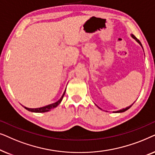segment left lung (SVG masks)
Returning a JSON list of instances; mask_svg holds the SVG:
<instances>
[{
    "mask_svg": "<svg viewBox=\"0 0 155 155\" xmlns=\"http://www.w3.org/2000/svg\"><path fill=\"white\" fill-rule=\"evenodd\" d=\"M131 37H132L133 38V39H134L135 40V41H136L137 42V43H138V44H140V46H142V47H143V46H142V44H141V42L139 40L137 39V38L135 37L134 35H131ZM133 104H132V105H133ZM132 105L129 106V107H126V108H125V109H120V110H119V111H114V113H122V112H124V111H127V110H128V109H130V108L131 107H132ZM98 108H99V109H100V108H99V107H98Z\"/></svg>",
    "mask_w": 155,
    "mask_h": 155,
    "instance_id": "1",
    "label": "left lung"
}]
</instances>
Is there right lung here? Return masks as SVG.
I'll return each mask as SVG.
<instances>
[{
    "instance_id": "1",
    "label": "right lung",
    "mask_w": 155,
    "mask_h": 155,
    "mask_svg": "<svg viewBox=\"0 0 155 155\" xmlns=\"http://www.w3.org/2000/svg\"><path fill=\"white\" fill-rule=\"evenodd\" d=\"M65 93V92H63V94L62 95V97H61V99H59V100L57 101L56 102L51 104H48L47 106H45V107H40V108H36V109H31V108H27V107H24L27 110H28V111H31V112H35V113H44V112L49 111L51 109H54V108H56V107H58V106L60 104V103L61 102V101H62V99L63 98V96H64Z\"/></svg>"
}]
</instances>
